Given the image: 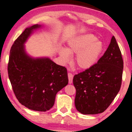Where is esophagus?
I'll return each mask as SVG.
<instances>
[{
	"instance_id": "1",
	"label": "esophagus",
	"mask_w": 132,
	"mask_h": 132,
	"mask_svg": "<svg viewBox=\"0 0 132 132\" xmlns=\"http://www.w3.org/2000/svg\"><path fill=\"white\" fill-rule=\"evenodd\" d=\"M68 83L70 84L72 83V79H73V75L71 73V72H68Z\"/></svg>"
}]
</instances>
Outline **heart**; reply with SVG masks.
I'll return each instance as SVG.
<instances>
[{
	"mask_svg": "<svg viewBox=\"0 0 132 132\" xmlns=\"http://www.w3.org/2000/svg\"><path fill=\"white\" fill-rule=\"evenodd\" d=\"M104 50L102 42L96 36L85 34L77 36L68 43L65 50L61 49L60 55L65 62L69 61L70 54H76L75 62L81 69H87L96 64Z\"/></svg>",
	"mask_w": 132,
	"mask_h": 132,
	"instance_id": "1",
	"label": "heart"
}]
</instances>
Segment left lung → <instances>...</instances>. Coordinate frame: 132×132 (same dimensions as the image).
Listing matches in <instances>:
<instances>
[{
    "label": "left lung",
    "instance_id": "obj_1",
    "mask_svg": "<svg viewBox=\"0 0 132 132\" xmlns=\"http://www.w3.org/2000/svg\"><path fill=\"white\" fill-rule=\"evenodd\" d=\"M123 60L114 36L98 62L76 74L75 106L83 114L102 113L115 98L121 85Z\"/></svg>",
    "mask_w": 132,
    "mask_h": 132
}]
</instances>
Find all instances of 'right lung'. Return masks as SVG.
<instances>
[{"label":"right lung","instance_id":"add662e5","mask_svg":"<svg viewBox=\"0 0 132 132\" xmlns=\"http://www.w3.org/2000/svg\"><path fill=\"white\" fill-rule=\"evenodd\" d=\"M27 28L10 50L7 72L14 93L20 103L30 110L46 111L54 105L58 92L67 85V70L49 58L33 59L25 52L24 44L33 30Z\"/></svg>","mask_w":132,"mask_h":132}]
</instances>
